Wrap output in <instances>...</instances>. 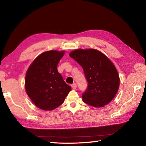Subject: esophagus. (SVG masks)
Instances as JSON below:
<instances>
[{
	"mask_svg": "<svg viewBox=\"0 0 146 146\" xmlns=\"http://www.w3.org/2000/svg\"><path fill=\"white\" fill-rule=\"evenodd\" d=\"M71 88H72L73 90H76V84H73L71 85Z\"/></svg>",
	"mask_w": 146,
	"mask_h": 146,
	"instance_id": "34e87169",
	"label": "esophagus"
}]
</instances>
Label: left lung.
Segmentation results:
<instances>
[{
  "label": "left lung",
  "mask_w": 146,
  "mask_h": 146,
  "mask_svg": "<svg viewBox=\"0 0 146 146\" xmlns=\"http://www.w3.org/2000/svg\"><path fill=\"white\" fill-rule=\"evenodd\" d=\"M70 56L82 66L88 81L82 94L84 102L95 108L108 104L119 88L120 78L113 62L95 49H75Z\"/></svg>",
  "instance_id": "left-lung-1"
}]
</instances>
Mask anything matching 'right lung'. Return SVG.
Returning a JSON list of instances; mask_svg holds the SVG:
<instances>
[{
    "label": "right lung",
    "instance_id": "1",
    "mask_svg": "<svg viewBox=\"0 0 146 146\" xmlns=\"http://www.w3.org/2000/svg\"><path fill=\"white\" fill-rule=\"evenodd\" d=\"M65 51L51 50L39 55L27 70L26 93L36 107L51 111L64 102L71 90L58 72L57 65Z\"/></svg>",
    "mask_w": 146,
    "mask_h": 146
}]
</instances>
